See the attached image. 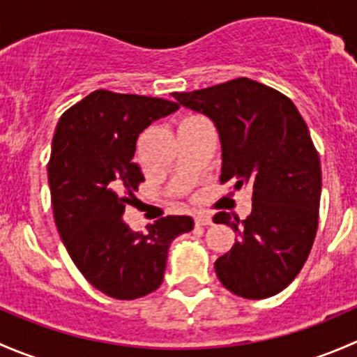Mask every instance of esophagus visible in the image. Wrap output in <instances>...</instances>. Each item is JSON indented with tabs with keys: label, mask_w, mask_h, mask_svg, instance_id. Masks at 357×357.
Segmentation results:
<instances>
[{
	"label": "esophagus",
	"mask_w": 357,
	"mask_h": 357,
	"mask_svg": "<svg viewBox=\"0 0 357 357\" xmlns=\"http://www.w3.org/2000/svg\"><path fill=\"white\" fill-rule=\"evenodd\" d=\"M197 226H211L212 225V218L211 215H205V214H199L195 218Z\"/></svg>",
	"instance_id": "1"
}]
</instances>
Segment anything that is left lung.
Instances as JSON below:
<instances>
[{
  "mask_svg": "<svg viewBox=\"0 0 357 357\" xmlns=\"http://www.w3.org/2000/svg\"><path fill=\"white\" fill-rule=\"evenodd\" d=\"M172 96L215 124L221 181L252 188L245 221L214 215L236 233L231 250L214 262L219 282L243 298L280 294L304 266L318 229L321 164L307 124L285 95L247 77Z\"/></svg>",
  "mask_w": 357,
  "mask_h": 357,
  "instance_id": "obj_1",
  "label": "left lung"
}]
</instances>
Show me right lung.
<instances>
[{"label":"right lung","instance_id":"add662e5","mask_svg":"<svg viewBox=\"0 0 357 357\" xmlns=\"http://www.w3.org/2000/svg\"><path fill=\"white\" fill-rule=\"evenodd\" d=\"M178 109L162 98L98 89L70 107L55 129L48 181L60 238L82 276L119 301L157 290L171 242L195 225L190 215H167L139 233L122 221L145 179L132 162L138 136Z\"/></svg>","mask_w":357,"mask_h":357}]
</instances>
